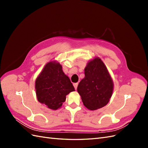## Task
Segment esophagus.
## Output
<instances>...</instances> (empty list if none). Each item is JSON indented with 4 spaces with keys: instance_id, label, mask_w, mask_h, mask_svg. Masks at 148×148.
Segmentation results:
<instances>
[{
    "instance_id": "obj_1",
    "label": "esophagus",
    "mask_w": 148,
    "mask_h": 148,
    "mask_svg": "<svg viewBox=\"0 0 148 148\" xmlns=\"http://www.w3.org/2000/svg\"><path fill=\"white\" fill-rule=\"evenodd\" d=\"M78 83H73V86L75 87V89H77V86H78Z\"/></svg>"
}]
</instances>
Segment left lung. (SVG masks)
I'll list each match as a JSON object with an SVG mask.
<instances>
[{"label": "left lung", "instance_id": "left-lung-1", "mask_svg": "<svg viewBox=\"0 0 148 148\" xmlns=\"http://www.w3.org/2000/svg\"><path fill=\"white\" fill-rule=\"evenodd\" d=\"M84 75L77 88L84 106L90 110L104 107L112 95L114 82L104 62L97 57L90 60Z\"/></svg>", "mask_w": 148, "mask_h": 148}]
</instances>
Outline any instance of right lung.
<instances>
[{"label": "right lung", "mask_w": 148, "mask_h": 148, "mask_svg": "<svg viewBox=\"0 0 148 148\" xmlns=\"http://www.w3.org/2000/svg\"><path fill=\"white\" fill-rule=\"evenodd\" d=\"M38 101L51 110L60 108L66 96L75 91L62 66L56 60L51 61L44 66L35 81Z\"/></svg>", "instance_id": "obj_1"}]
</instances>
